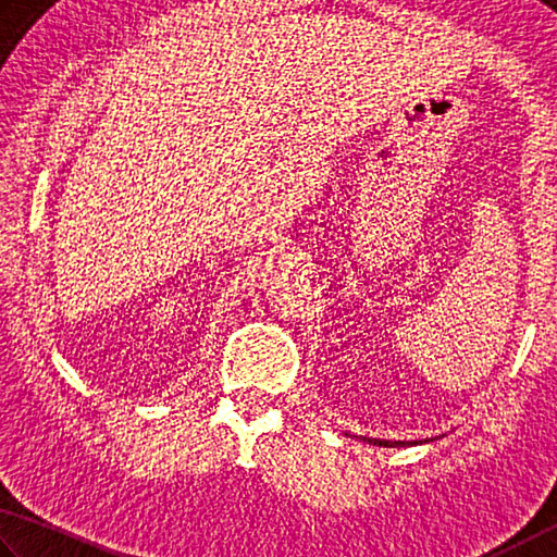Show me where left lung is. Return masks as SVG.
Wrapping results in <instances>:
<instances>
[{
	"label": "left lung",
	"mask_w": 557,
	"mask_h": 557,
	"mask_svg": "<svg viewBox=\"0 0 557 557\" xmlns=\"http://www.w3.org/2000/svg\"><path fill=\"white\" fill-rule=\"evenodd\" d=\"M367 441V437H364ZM367 443H374V445H384V447H401L406 443H392V441H367Z\"/></svg>",
	"instance_id": "1"
}]
</instances>
